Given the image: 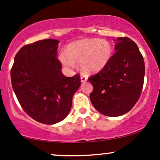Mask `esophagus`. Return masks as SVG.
Wrapping results in <instances>:
<instances>
[{
  "label": "esophagus",
  "instance_id": "esophagus-1",
  "mask_svg": "<svg viewBox=\"0 0 160 160\" xmlns=\"http://www.w3.org/2000/svg\"><path fill=\"white\" fill-rule=\"evenodd\" d=\"M87 80H88L87 76H84V75H82V76H81V82H86Z\"/></svg>",
  "mask_w": 160,
  "mask_h": 160
}]
</instances>
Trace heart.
Segmentation results:
<instances>
[{"instance_id":"1","label":"heart","mask_w":160,"mask_h":160,"mask_svg":"<svg viewBox=\"0 0 160 160\" xmlns=\"http://www.w3.org/2000/svg\"><path fill=\"white\" fill-rule=\"evenodd\" d=\"M112 52V45L108 41L83 39L70 45L67 48V54H60V60L67 67L71 68L75 63H79L84 72L93 73L100 71L108 64Z\"/></svg>"}]
</instances>
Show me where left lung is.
I'll list each match as a JSON object with an SVG mask.
<instances>
[{
  "mask_svg": "<svg viewBox=\"0 0 160 160\" xmlns=\"http://www.w3.org/2000/svg\"><path fill=\"white\" fill-rule=\"evenodd\" d=\"M116 52L102 69L88 81L93 91L90 99L103 115L118 117L129 112L136 105L144 84V61L138 47L128 37H118Z\"/></svg>",
  "mask_w": 160,
  "mask_h": 160,
  "instance_id": "8db88e82",
  "label": "left lung"
}]
</instances>
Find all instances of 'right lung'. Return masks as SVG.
Here are the masks:
<instances>
[{
  "label": "right lung",
  "mask_w": 160,
  "mask_h": 160,
  "mask_svg": "<svg viewBox=\"0 0 160 160\" xmlns=\"http://www.w3.org/2000/svg\"><path fill=\"white\" fill-rule=\"evenodd\" d=\"M59 41L47 39L25 45L17 52L11 82L21 106L30 117L54 124L69 114L81 85L79 74L66 77L57 58Z\"/></svg>",
  "instance_id": "add662e5"
}]
</instances>
